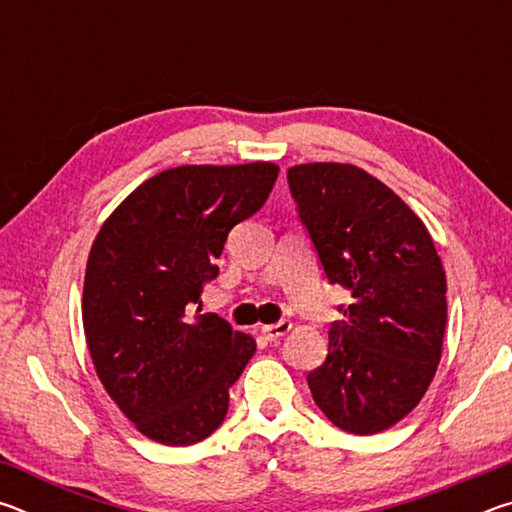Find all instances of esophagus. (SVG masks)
Wrapping results in <instances>:
<instances>
[{
    "label": "esophagus",
    "mask_w": 512,
    "mask_h": 512,
    "mask_svg": "<svg viewBox=\"0 0 512 512\" xmlns=\"http://www.w3.org/2000/svg\"><path fill=\"white\" fill-rule=\"evenodd\" d=\"M291 329V323L289 320H280V323H275V325H264L262 327V336L266 341H277V339H282L284 334H287Z\"/></svg>",
    "instance_id": "esophagus-1"
}]
</instances>
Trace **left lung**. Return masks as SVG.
<instances>
[{"mask_svg":"<svg viewBox=\"0 0 512 512\" xmlns=\"http://www.w3.org/2000/svg\"><path fill=\"white\" fill-rule=\"evenodd\" d=\"M287 176L329 284L352 296L329 327L325 363L307 375L311 395L339 429L379 433L420 404L438 370L443 262L420 216L368 171L311 162Z\"/></svg>","mask_w":512,"mask_h":512,"instance_id":"1","label":"left lung"}]
</instances>
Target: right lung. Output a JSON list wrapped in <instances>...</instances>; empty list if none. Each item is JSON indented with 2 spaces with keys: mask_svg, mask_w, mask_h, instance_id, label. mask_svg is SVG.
<instances>
[{
  "mask_svg": "<svg viewBox=\"0 0 512 512\" xmlns=\"http://www.w3.org/2000/svg\"><path fill=\"white\" fill-rule=\"evenodd\" d=\"M273 162L185 164L155 173L103 221L83 282V329L106 393L146 438L187 447L228 413V388L257 350L196 314L228 232L266 203ZM201 309V307H198Z\"/></svg>",
  "mask_w": 512,
  "mask_h": 512,
  "instance_id": "obj_1",
  "label": "right lung"
}]
</instances>
